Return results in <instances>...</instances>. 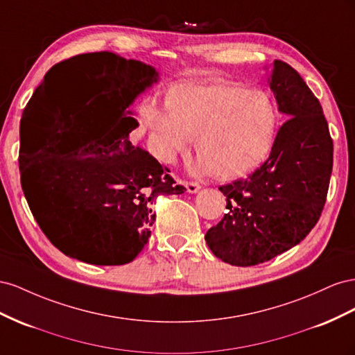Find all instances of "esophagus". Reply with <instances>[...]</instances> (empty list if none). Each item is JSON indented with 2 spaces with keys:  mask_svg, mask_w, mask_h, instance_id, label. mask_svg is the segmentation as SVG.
<instances>
[{
  "mask_svg": "<svg viewBox=\"0 0 355 355\" xmlns=\"http://www.w3.org/2000/svg\"><path fill=\"white\" fill-rule=\"evenodd\" d=\"M184 186H186L189 193H196V191L200 189V186L198 183H195V181H184Z\"/></svg>",
  "mask_w": 355,
  "mask_h": 355,
  "instance_id": "34e87169",
  "label": "esophagus"
}]
</instances>
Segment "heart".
I'll return each mask as SVG.
<instances>
[{"instance_id": "obj_1", "label": "heart", "mask_w": 355, "mask_h": 355, "mask_svg": "<svg viewBox=\"0 0 355 355\" xmlns=\"http://www.w3.org/2000/svg\"><path fill=\"white\" fill-rule=\"evenodd\" d=\"M165 108L147 104L141 111L155 155L165 164L195 141L200 171L235 178L261 165L275 141L278 110L261 89L221 78L181 83L166 92Z\"/></svg>"}]
</instances>
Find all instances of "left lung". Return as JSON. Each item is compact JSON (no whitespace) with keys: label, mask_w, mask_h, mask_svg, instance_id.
Wrapping results in <instances>:
<instances>
[{"label":"left lung","mask_w":355,"mask_h":355,"mask_svg":"<svg viewBox=\"0 0 355 355\" xmlns=\"http://www.w3.org/2000/svg\"><path fill=\"white\" fill-rule=\"evenodd\" d=\"M269 86L287 120L265 164L220 186L227 211L205 241L234 266H254L297 245L317 225L327 199L333 139L317 96L297 71L273 60Z\"/></svg>","instance_id":"8db88e82"}]
</instances>
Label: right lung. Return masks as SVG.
Listing matches in <instances>:
<instances>
[{
	"mask_svg": "<svg viewBox=\"0 0 355 355\" xmlns=\"http://www.w3.org/2000/svg\"><path fill=\"white\" fill-rule=\"evenodd\" d=\"M156 82L139 60L85 53L50 68L26 104L43 138L34 159L19 156L20 181L40 229L65 256L130 263L148 242L156 199L184 193L130 135L138 120L129 105Z\"/></svg>",
	"mask_w": 355,
	"mask_h": 355,
	"instance_id": "add662e5",
	"label": "right lung"
}]
</instances>
